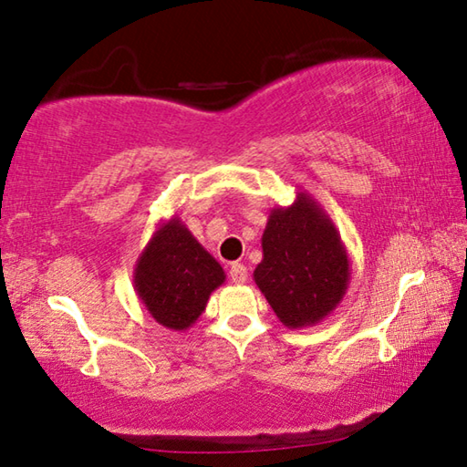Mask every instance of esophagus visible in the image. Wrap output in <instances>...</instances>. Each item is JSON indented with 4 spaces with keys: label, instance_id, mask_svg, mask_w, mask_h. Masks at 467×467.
Returning <instances> with one entry per match:
<instances>
[{
    "label": "esophagus",
    "instance_id": "34e87169",
    "mask_svg": "<svg viewBox=\"0 0 467 467\" xmlns=\"http://www.w3.org/2000/svg\"><path fill=\"white\" fill-rule=\"evenodd\" d=\"M228 277H231V282L236 284V285L244 284V282H247V277H249L247 267H244L243 263H233L231 269H228Z\"/></svg>",
    "mask_w": 467,
    "mask_h": 467
}]
</instances>
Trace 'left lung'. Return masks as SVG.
<instances>
[{"instance_id": "obj_1", "label": "left lung", "mask_w": 467, "mask_h": 467, "mask_svg": "<svg viewBox=\"0 0 467 467\" xmlns=\"http://www.w3.org/2000/svg\"><path fill=\"white\" fill-rule=\"evenodd\" d=\"M263 259L253 271L261 294L287 328L315 327L347 292L351 261L333 220L306 192L269 212Z\"/></svg>"}]
</instances>
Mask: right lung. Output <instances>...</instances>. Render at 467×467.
I'll list each match as a JSON object with an SVG mask.
<instances>
[{"label": "right lung", "instance_id": "obj_1", "mask_svg": "<svg viewBox=\"0 0 467 467\" xmlns=\"http://www.w3.org/2000/svg\"><path fill=\"white\" fill-rule=\"evenodd\" d=\"M134 292L161 327L188 330L206 310L210 294L224 284L220 263L180 218L161 223L137 259Z\"/></svg>", "mask_w": 467, "mask_h": 467}]
</instances>
